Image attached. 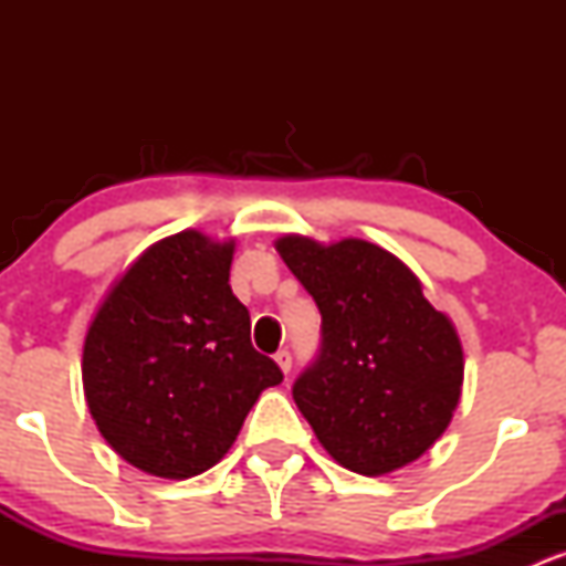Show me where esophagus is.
<instances>
[{
	"mask_svg": "<svg viewBox=\"0 0 566 566\" xmlns=\"http://www.w3.org/2000/svg\"><path fill=\"white\" fill-rule=\"evenodd\" d=\"M274 359H276L279 369H282V373L287 375L290 369H292V354H290V350H276V356H274Z\"/></svg>",
	"mask_w": 566,
	"mask_h": 566,
	"instance_id": "34e87169",
	"label": "esophagus"
}]
</instances>
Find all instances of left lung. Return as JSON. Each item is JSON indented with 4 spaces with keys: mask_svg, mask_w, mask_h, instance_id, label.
Listing matches in <instances>:
<instances>
[{
    "mask_svg": "<svg viewBox=\"0 0 566 566\" xmlns=\"http://www.w3.org/2000/svg\"><path fill=\"white\" fill-rule=\"evenodd\" d=\"M276 252L322 314L319 359L292 386L297 409L343 469H405L447 431L463 391L450 316L399 258L365 239L284 233Z\"/></svg>",
    "mask_w": 566,
    "mask_h": 566,
    "instance_id": "obj_1",
    "label": "left lung"
}]
</instances>
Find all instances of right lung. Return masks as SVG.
Listing matches in <instances>:
<instances>
[{
    "mask_svg": "<svg viewBox=\"0 0 566 566\" xmlns=\"http://www.w3.org/2000/svg\"><path fill=\"white\" fill-rule=\"evenodd\" d=\"M237 242L186 229L159 239L112 284L82 350L101 437L135 469L191 479L220 463L252 405L282 382L250 343L231 292Z\"/></svg>",
    "mask_w": 566,
    "mask_h": 566,
    "instance_id": "right-lung-1",
    "label": "right lung"
}]
</instances>
